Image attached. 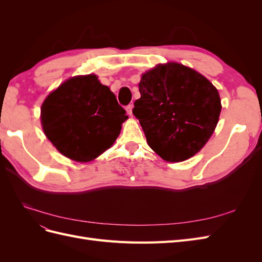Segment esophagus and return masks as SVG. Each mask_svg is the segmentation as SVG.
Instances as JSON below:
<instances>
[{"label": "esophagus", "instance_id": "esophagus-1", "mask_svg": "<svg viewBox=\"0 0 262 262\" xmlns=\"http://www.w3.org/2000/svg\"><path fill=\"white\" fill-rule=\"evenodd\" d=\"M132 109H133V104H129L128 106L125 107L126 113H128V115H129V116H131V115H132Z\"/></svg>", "mask_w": 262, "mask_h": 262}]
</instances>
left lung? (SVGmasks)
<instances>
[{
	"label": "left lung",
	"mask_w": 262,
	"mask_h": 262,
	"mask_svg": "<svg viewBox=\"0 0 262 262\" xmlns=\"http://www.w3.org/2000/svg\"><path fill=\"white\" fill-rule=\"evenodd\" d=\"M141 98L132 110L149 147L167 162L188 160L203 147L221 113L217 90L179 63L157 66L142 75Z\"/></svg>",
	"instance_id": "left-lung-1"
}]
</instances>
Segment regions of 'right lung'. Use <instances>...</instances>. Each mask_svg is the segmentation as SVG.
Instances as JSON below:
<instances>
[{
    "mask_svg": "<svg viewBox=\"0 0 262 262\" xmlns=\"http://www.w3.org/2000/svg\"><path fill=\"white\" fill-rule=\"evenodd\" d=\"M126 118L115 94L93 74L70 78L41 106L46 137L77 162L93 161L112 146Z\"/></svg>",
    "mask_w": 262,
    "mask_h": 262,
    "instance_id": "right-lung-1",
    "label": "right lung"
}]
</instances>
